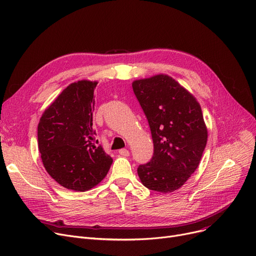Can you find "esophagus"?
Returning <instances> with one entry per match:
<instances>
[{
  "label": "esophagus",
  "instance_id": "1",
  "mask_svg": "<svg viewBox=\"0 0 256 256\" xmlns=\"http://www.w3.org/2000/svg\"><path fill=\"white\" fill-rule=\"evenodd\" d=\"M118 152H119V154L124 156V157H128V156H130V152L126 148H121V150H119Z\"/></svg>",
  "mask_w": 256,
  "mask_h": 256
}]
</instances>
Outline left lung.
<instances>
[{
  "instance_id": "left-lung-1",
  "label": "left lung",
  "mask_w": 256,
  "mask_h": 256,
  "mask_svg": "<svg viewBox=\"0 0 256 256\" xmlns=\"http://www.w3.org/2000/svg\"><path fill=\"white\" fill-rule=\"evenodd\" d=\"M132 90L148 121L154 143L150 162L138 166L142 184L172 192L198 168L207 143V128L196 98L168 75L135 80Z\"/></svg>"
}]
</instances>
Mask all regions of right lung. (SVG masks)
Instances as JSON below:
<instances>
[{
    "instance_id": "right-lung-1",
    "label": "right lung",
    "mask_w": 256,
    "mask_h": 256,
    "mask_svg": "<svg viewBox=\"0 0 256 256\" xmlns=\"http://www.w3.org/2000/svg\"><path fill=\"white\" fill-rule=\"evenodd\" d=\"M96 82L66 86L44 112L38 126V150L47 172L71 190H91L106 176L113 159L92 143Z\"/></svg>"
}]
</instances>
